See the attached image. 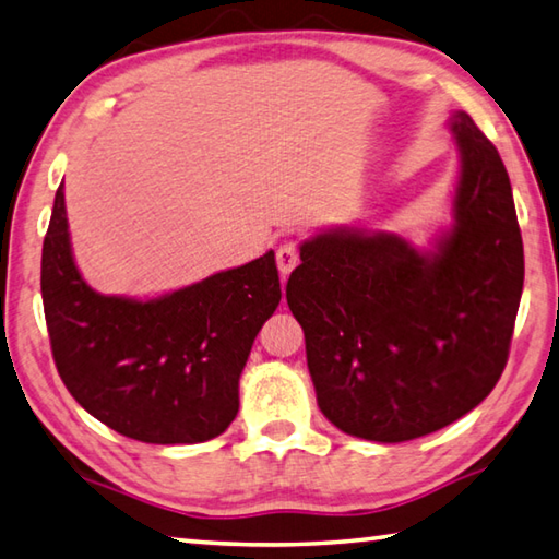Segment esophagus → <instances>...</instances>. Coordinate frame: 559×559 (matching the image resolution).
<instances>
[{
    "label": "esophagus",
    "mask_w": 559,
    "mask_h": 559,
    "mask_svg": "<svg viewBox=\"0 0 559 559\" xmlns=\"http://www.w3.org/2000/svg\"><path fill=\"white\" fill-rule=\"evenodd\" d=\"M297 265H299V246L294 243V240H284V243L277 248V267L282 272V277H287Z\"/></svg>",
    "instance_id": "1"
}]
</instances>
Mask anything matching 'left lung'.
<instances>
[{"label": "left lung", "instance_id": "1", "mask_svg": "<svg viewBox=\"0 0 559 559\" xmlns=\"http://www.w3.org/2000/svg\"><path fill=\"white\" fill-rule=\"evenodd\" d=\"M450 131L462 170L455 226L436 252L333 230L301 246L289 275L319 408L347 436L433 433L481 404L507 367L523 292L509 173L469 114H452Z\"/></svg>", "mask_w": 559, "mask_h": 559}]
</instances>
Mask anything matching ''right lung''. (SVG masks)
<instances>
[{"instance_id": "right-lung-1", "label": "right lung", "mask_w": 559, "mask_h": 559, "mask_svg": "<svg viewBox=\"0 0 559 559\" xmlns=\"http://www.w3.org/2000/svg\"><path fill=\"white\" fill-rule=\"evenodd\" d=\"M52 360L75 402L141 443H204L238 414L252 341L282 299L275 252L160 299L104 297L72 260L56 192L40 258Z\"/></svg>"}]
</instances>
